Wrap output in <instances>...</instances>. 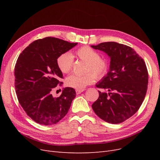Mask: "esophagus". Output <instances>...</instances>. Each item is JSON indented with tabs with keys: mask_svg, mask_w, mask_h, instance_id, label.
Instances as JSON below:
<instances>
[{
	"mask_svg": "<svg viewBox=\"0 0 160 160\" xmlns=\"http://www.w3.org/2000/svg\"><path fill=\"white\" fill-rule=\"evenodd\" d=\"M84 91V89H76L75 91H76V94L77 95H79L80 93H81L82 92H83Z\"/></svg>",
	"mask_w": 160,
	"mask_h": 160,
	"instance_id": "esophagus-1",
	"label": "esophagus"
}]
</instances>
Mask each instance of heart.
<instances>
[{
  "mask_svg": "<svg viewBox=\"0 0 160 160\" xmlns=\"http://www.w3.org/2000/svg\"><path fill=\"white\" fill-rule=\"evenodd\" d=\"M80 59L88 62L86 71L83 75L72 74L65 79L67 86L77 89H83L85 87L94 83L96 76L102 78L107 75L109 69V61L105 58H101L99 53L89 46L80 47L75 52ZM73 64V57L69 52H63L58 57L57 65L62 73H67L71 71ZM93 72L94 73L93 74Z\"/></svg>",
  "mask_w": 160,
  "mask_h": 160,
  "instance_id": "obj_1",
  "label": "heart"
}]
</instances>
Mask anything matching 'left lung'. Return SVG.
Segmentation results:
<instances>
[{"instance_id": "left-lung-1", "label": "left lung", "mask_w": 160, "mask_h": 160, "mask_svg": "<svg viewBox=\"0 0 160 160\" xmlns=\"http://www.w3.org/2000/svg\"><path fill=\"white\" fill-rule=\"evenodd\" d=\"M107 53L111 59L107 75L96 87L99 98L92 105L94 112L110 123H120L132 117L142 105L146 95L148 72L146 62L132 47L115 42L91 45Z\"/></svg>"}]
</instances>
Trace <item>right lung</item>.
Returning a JSON list of instances; mask_svg holds the SVG:
<instances>
[{"label":"right lung","instance_id":"obj_1","mask_svg":"<svg viewBox=\"0 0 160 160\" xmlns=\"http://www.w3.org/2000/svg\"><path fill=\"white\" fill-rule=\"evenodd\" d=\"M77 45L49 37L33 41L19 55L14 68L16 93L27 115L37 123L54 125L68 113L75 89L65 88L56 98L52 92L62 84L58 57Z\"/></svg>","mask_w":160,"mask_h":160}]
</instances>
